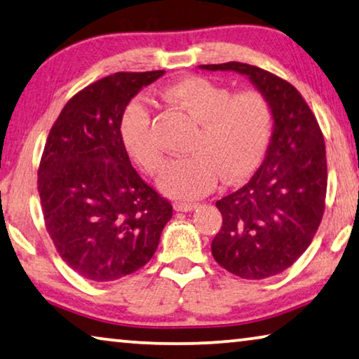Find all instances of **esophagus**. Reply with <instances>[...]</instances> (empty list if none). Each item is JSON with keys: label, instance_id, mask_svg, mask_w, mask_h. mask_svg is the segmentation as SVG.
Wrapping results in <instances>:
<instances>
[{"label": "esophagus", "instance_id": "esophagus-1", "mask_svg": "<svg viewBox=\"0 0 359 359\" xmlns=\"http://www.w3.org/2000/svg\"><path fill=\"white\" fill-rule=\"evenodd\" d=\"M198 206V203H174V210L175 211H180V212H189V211H194L195 208Z\"/></svg>", "mask_w": 359, "mask_h": 359}]
</instances>
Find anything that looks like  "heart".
<instances>
[{
    "label": "heart",
    "instance_id": "obj_1",
    "mask_svg": "<svg viewBox=\"0 0 359 359\" xmlns=\"http://www.w3.org/2000/svg\"><path fill=\"white\" fill-rule=\"evenodd\" d=\"M164 98L198 122L189 158L165 168L159 190L174 200H195L217 180H237L255 168L269 143L272 109L258 90L233 93L203 77H185L165 88ZM127 153L149 174L163 169L164 153L154 137L151 111L145 101L127 106L121 121Z\"/></svg>",
    "mask_w": 359,
    "mask_h": 359
}]
</instances>
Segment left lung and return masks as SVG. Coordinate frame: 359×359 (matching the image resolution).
I'll list each match as a JSON object with an SVG mask.
<instances>
[{"label":"left lung","mask_w":359,"mask_h":359,"mask_svg":"<svg viewBox=\"0 0 359 359\" xmlns=\"http://www.w3.org/2000/svg\"><path fill=\"white\" fill-rule=\"evenodd\" d=\"M198 67L242 74L271 104L274 124L264 161L242 189L216 201L222 227L211 243L224 269L242 279H267L304 253L323 219V132L298 90L274 74L237 61Z\"/></svg>","instance_id":"1"}]
</instances>
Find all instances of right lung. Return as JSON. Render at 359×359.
<instances>
[{
    "label": "right lung",
    "mask_w": 359,
    "mask_h": 359,
    "mask_svg": "<svg viewBox=\"0 0 359 359\" xmlns=\"http://www.w3.org/2000/svg\"><path fill=\"white\" fill-rule=\"evenodd\" d=\"M164 71L116 72L72 96L46 138L39 194L46 231L80 276L111 282L145 266L172 206L132 168L121 137L130 100Z\"/></svg>",
    "instance_id": "obj_1"
}]
</instances>
